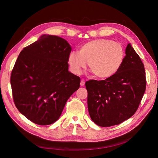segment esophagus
Wrapping results in <instances>:
<instances>
[{"label":"esophagus","instance_id":"obj_1","mask_svg":"<svg viewBox=\"0 0 158 158\" xmlns=\"http://www.w3.org/2000/svg\"><path fill=\"white\" fill-rule=\"evenodd\" d=\"M85 84V81L84 79H82L81 81V83H80V85L81 86H83Z\"/></svg>","mask_w":158,"mask_h":158}]
</instances>
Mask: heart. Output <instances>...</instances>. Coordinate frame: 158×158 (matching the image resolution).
I'll use <instances>...</instances> for the list:
<instances>
[{
	"instance_id": "1",
	"label": "heart",
	"mask_w": 158,
	"mask_h": 158,
	"mask_svg": "<svg viewBox=\"0 0 158 158\" xmlns=\"http://www.w3.org/2000/svg\"><path fill=\"white\" fill-rule=\"evenodd\" d=\"M125 52L119 43L106 39L92 40L82 45L79 52L72 51L68 57L70 71L80 74L89 63L94 76L99 79L110 78L117 73L123 63Z\"/></svg>"
}]
</instances>
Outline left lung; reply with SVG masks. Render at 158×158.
<instances>
[{
    "mask_svg": "<svg viewBox=\"0 0 158 158\" xmlns=\"http://www.w3.org/2000/svg\"><path fill=\"white\" fill-rule=\"evenodd\" d=\"M126 55L114 76L85 83L89 114L98 126L110 127L129 119L138 110L145 92L144 65L130 44Z\"/></svg>",
    "mask_w": 158,
    "mask_h": 158,
    "instance_id": "obj_1",
    "label": "left lung"
}]
</instances>
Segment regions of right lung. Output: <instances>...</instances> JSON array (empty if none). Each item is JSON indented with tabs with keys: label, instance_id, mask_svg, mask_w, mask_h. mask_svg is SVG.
Masks as SVG:
<instances>
[{
	"label": "right lung",
	"instance_id": "add662e5",
	"mask_svg": "<svg viewBox=\"0 0 158 158\" xmlns=\"http://www.w3.org/2000/svg\"><path fill=\"white\" fill-rule=\"evenodd\" d=\"M72 48L64 39L44 35L25 47L11 74L14 103L27 119L41 126L60 117L80 77L69 71Z\"/></svg>",
	"mask_w": 158,
	"mask_h": 158
}]
</instances>
